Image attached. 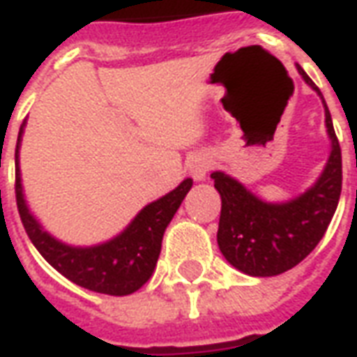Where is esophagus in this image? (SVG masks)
Instances as JSON below:
<instances>
[{
    "label": "esophagus",
    "mask_w": 357,
    "mask_h": 357,
    "mask_svg": "<svg viewBox=\"0 0 357 357\" xmlns=\"http://www.w3.org/2000/svg\"><path fill=\"white\" fill-rule=\"evenodd\" d=\"M187 170L197 181H202L212 170V157L208 153H192L187 160Z\"/></svg>",
    "instance_id": "obj_1"
}]
</instances>
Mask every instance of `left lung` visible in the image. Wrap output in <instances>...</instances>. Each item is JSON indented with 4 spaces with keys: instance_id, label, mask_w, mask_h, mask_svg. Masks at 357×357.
I'll list each match as a JSON object with an SVG mask.
<instances>
[{
    "instance_id": "8db88e82",
    "label": "left lung",
    "mask_w": 357,
    "mask_h": 357,
    "mask_svg": "<svg viewBox=\"0 0 357 357\" xmlns=\"http://www.w3.org/2000/svg\"><path fill=\"white\" fill-rule=\"evenodd\" d=\"M306 83L321 96L314 81L297 66ZM324 98V96H321ZM326 126L331 155L318 181L297 199L271 204L257 199L223 172H213L221 195L218 244L225 259L250 276H276L299 265L318 245L331 223L342 189V157L326 100Z\"/></svg>"
}]
</instances>
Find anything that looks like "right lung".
I'll use <instances>...</instances> for the list:
<instances>
[{"label": "right lung", "mask_w": 357, "mask_h": 357, "mask_svg": "<svg viewBox=\"0 0 357 357\" xmlns=\"http://www.w3.org/2000/svg\"><path fill=\"white\" fill-rule=\"evenodd\" d=\"M22 130L24 125L18 132L17 151H15V165H17L15 192H17L18 213L31 244L38 248V252L58 273L64 274L66 278L84 289L117 295V297L130 295L139 289L151 278L160 253L162 234L192 187V179H183L174 191L145 206L130 225L109 242L91 245V248H73L58 242L49 232L43 231V227L39 225L38 219L31 215L26 206L22 183H20V168H18V149H20Z\"/></svg>", "instance_id": "add662e5"}]
</instances>
